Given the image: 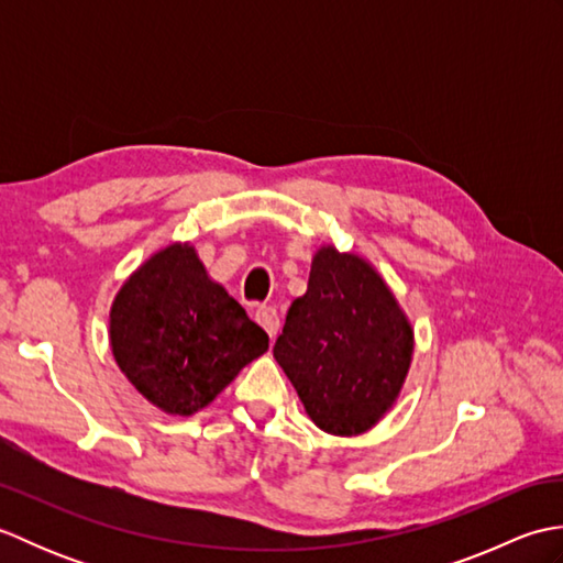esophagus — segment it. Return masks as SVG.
<instances>
[{"mask_svg":"<svg viewBox=\"0 0 563 563\" xmlns=\"http://www.w3.org/2000/svg\"><path fill=\"white\" fill-rule=\"evenodd\" d=\"M256 321L258 324L266 329V333L271 339H275L278 336V331H280V317H278V312H275L273 307H258L256 309Z\"/></svg>","mask_w":563,"mask_h":563,"instance_id":"1","label":"esophagus"}]
</instances>
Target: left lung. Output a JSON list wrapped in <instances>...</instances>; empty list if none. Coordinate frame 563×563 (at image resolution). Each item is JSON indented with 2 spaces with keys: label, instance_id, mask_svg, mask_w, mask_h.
Returning a JSON list of instances; mask_svg holds the SVG:
<instances>
[{
  "label": "left lung",
  "instance_id": "8db88e82",
  "mask_svg": "<svg viewBox=\"0 0 563 563\" xmlns=\"http://www.w3.org/2000/svg\"><path fill=\"white\" fill-rule=\"evenodd\" d=\"M273 357L314 426L351 438L397 404L413 357V327L373 263L321 244Z\"/></svg>",
  "mask_w": 563,
  "mask_h": 563
}]
</instances>
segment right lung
<instances>
[{"instance_id": "1", "label": "right lung", "mask_w": 563, "mask_h": 563, "mask_svg": "<svg viewBox=\"0 0 563 563\" xmlns=\"http://www.w3.org/2000/svg\"><path fill=\"white\" fill-rule=\"evenodd\" d=\"M109 341L121 373L169 416H194L268 351V333L212 280L190 242L142 261L115 292Z\"/></svg>"}]
</instances>
